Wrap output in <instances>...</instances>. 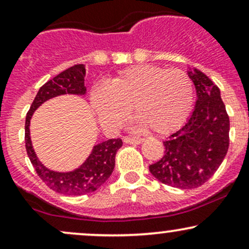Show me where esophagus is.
<instances>
[{
  "instance_id": "1",
  "label": "esophagus",
  "mask_w": 249,
  "mask_h": 249,
  "mask_svg": "<svg viewBox=\"0 0 249 249\" xmlns=\"http://www.w3.org/2000/svg\"><path fill=\"white\" fill-rule=\"evenodd\" d=\"M144 139L142 138H137V137H124V142L126 144H141Z\"/></svg>"
}]
</instances>
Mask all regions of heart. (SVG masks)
I'll list each match as a JSON object with an SVG mask.
<instances>
[{"label":"heart","instance_id":"b5f03b06","mask_svg":"<svg viewBox=\"0 0 249 249\" xmlns=\"http://www.w3.org/2000/svg\"><path fill=\"white\" fill-rule=\"evenodd\" d=\"M90 99L104 126H121L132 107L138 125L164 134L186 121L193 104V83L180 69L142 64L93 88Z\"/></svg>","mask_w":249,"mask_h":249}]
</instances>
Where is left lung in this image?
I'll use <instances>...</instances> for the list:
<instances>
[{
    "mask_svg": "<svg viewBox=\"0 0 249 249\" xmlns=\"http://www.w3.org/2000/svg\"><path fill=\"white\" fill-rule=\"evenodd\" d=\"M188 76L196 85V108L186 124L164 142V156L150 165L162 184L191 190L215 173L230 145V117L220 90L201 71Z\"/></svg>",
    "mask_w": 249,
    "mask_h": 249,
    "instance_id": "8db88e82",
    "label": "left lung"
}]
</instances>
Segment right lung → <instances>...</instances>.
<instances>
[{
	"label": "right lung",
	"mask_w": 249,
	"mask_h": 249,
	"mask_svg": "<svg viewBox=\"0 0 249 249\" xmlns=\"http://www.w3.org/2000/svg\"><path fill=\"white\" fill-rule=\"evenodd\" d=\"M87 75L84 64H76L53 77L39 88L33 104L25 117V150L36 173L48 187L65 196H83L101 187L108 179L115 168L116 153L122 147L121 138L108 139L96 145L89 158L81 167L71 172H55L47 168L36 157L31 145L29 126L34 111L48 99L65 93L84 95V77Z\"/></svg>",
	"instance_id": "1"
}]
</instances>
